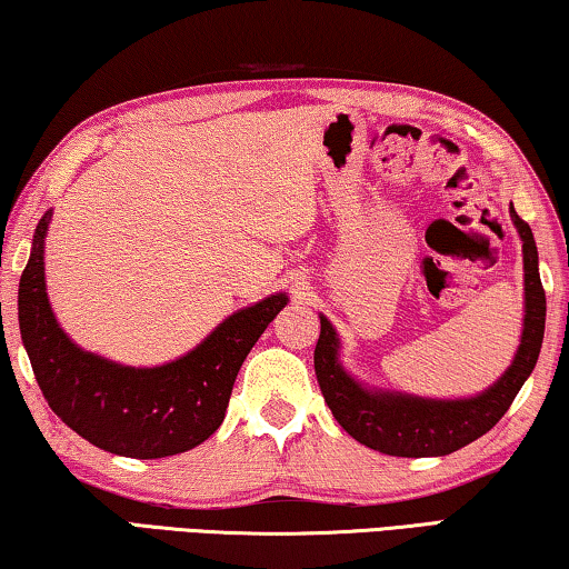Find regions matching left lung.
<instances>
[{
	"label": "left lung",
	"instance_id": "8db88e82",
	"mask_svg": "<svg viewBox=\"0 0 569 569\" xmlns=\"http://www.w3.org/2000/svg\"><path fill=\"white\" fill-rule=\"evenodd\" d=\"M509 217L519 231L521 257H525V322L511 366L481 393L467 398H426L362 383L342 366L340 335L320 315L315 372L335 421L352 439L388 456H408V459L446 456L477 441L507 413L511 400L537 366L547 315L532 229L517 217L515 207H509Z\"/></svg>",
	"mask_w": 569,
	"mask_h": 569
}]
</instances>
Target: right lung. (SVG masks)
I'll return each mask as SVG.
<instances>
[{
	"instance_id": "1",
	"label": "right lung",
	"mask_w": 569,
	"mask_h": 569,
	"mask_svg": "<svg viewBox=\"0 0 569 569\" xmlns=\"http://www.w3.org/2000/svg\"><path fill=\"white\" fill-rule=\"evenodd\" d=\"M52 209L32 237L17 312L37 383L54 413L102 451L163 459L209 439L223 421L241 362L279 310L274 292L221 320L197 348L153 368L123 366L82 350L54 318L44 282V237Z\"/></svg>"
}]
</instances>
